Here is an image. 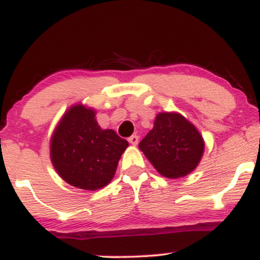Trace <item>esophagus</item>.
I'll use <instances>...</instances> for the list:
<instances>
[{
	"label": "esophagus",
	"instance_id": "34e87169",
	"mask_svg": "<svg viewBox=\"0 0 260 260\" xmlns=\"http://www.w3.org/2000/svg\"><path fill=\"white\" fill-rule=\"evenodd\" d=\"M138 140H139V137L136 136V134H133V136H131L129 138H128V142H129L132 145L138 144Z\"/></svg>",
	"mask_w": 260,
	"mask_h": 260
}]
</instances>
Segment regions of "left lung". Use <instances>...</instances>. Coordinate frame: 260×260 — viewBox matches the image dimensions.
<instances>
[{
  "instance_id": "left-lung-1",
  "label": "left lung",
  "mask_w": 260,
  "mask_h": 260,
  "mask_svg": "<svg viewBox=\"0 0 260 260\" xmlns=\"http://www.w3.org/2000/svg\"><path fill=\"white\" fill-rule=\"evenodd\" d=\"M151 165L168 178L184 177L198 166L204 140L198 129L177 112H161L153 129L139 143Z\"/></svg>"
}]
</instances>
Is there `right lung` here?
I'll return each instance as SVG.
<instances>
[{
  "instance_id": "obj_1",
  "label": "right lung",
  "mask_w": 260,
  "mask_h": 260,
  "mask_svg": "<svg viewBox=\"0 0 260 260\" xmlns=\"http://www.w3.org/2000/svg\"><path fill=\"white\" fill-rule=\"evenodd\" d=\"M126 139L112 129H101L95 110L82 104L68 109L56 127L50 143L53 168L63 180L80 189L96 190L110 183Z\"/></svg>"
}]
</instances>
